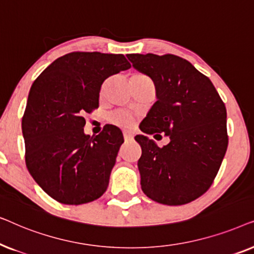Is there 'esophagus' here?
Masks as SVG:
<instances>
[{
  "label": "esophagus",
  "mask_w": 254,
  "mask_h": 254,
  "mask_svg": "<svg viewBox=\"0 0 254 254\" xmlns=\"http://www.w3.org/2000/svg\"><path fill=\"white\" fill-rule=\"evenodd\" d=\"M133 137H134V135H133V133H131V131L124 130V138H125V141L133 140Z\"/></svg>",
  "instance_id": "esophagus-1"
}]
</instances>
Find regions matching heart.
<instances>
[{
  "label": "heart",
  "instance_id": "1",
  "mask_svg": "<svg viewBox=\"0 0 254 254\" xmlns=\"http://www.w3.org/2000/svg\"><path fill=\"white\" fill-rule=\"evenodd\" d=\"M110 120H111V123L117 125V126H120L124 128L131 126V124H133V121H134L133 117H131L130 114L127 112H116V113L111 114Z\"/></svg>",
  "mask_w": 254,
  "mask_h": 254
}]
</instances>
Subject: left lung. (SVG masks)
Segmentation results:
<instances>
[{
	"instance_id": "left-lung-1",
	"label": "left lung",
	"mask_w": 254,
	"mask_h": 254,
	"mask_svg": "<svg viewBox=\"0 0 254 254\" xmlns=\"http://www.w3.org/2000/svg\"><path fill=\"white\" fill-rule=\"evenodd\" d=\"M127 58L156 89L157 102L142 131L170 138L159 148L145 135L135 137L142 149L137 162L142 190L168 206L189 203L209 189L227 151L224 103L210 79L185 59L151 53Z\"/></svg>"
}]
</instances>
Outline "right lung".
<instances>
[{
    "label": "right lung",
    "mask_w": 254,
    "mask_h": 254,
    "mask_svg": "<svg viewBox=\"0 0 254 254\" xmlns=\"http://www.w3.org/2000/svg\"><path fill=\"white\" fill-rule=\"evenodd\" d=\"M129 68L123 54L72 52L52 62L31 86L22 120L26 166L59 202H91L109 186L123 133L111 125L86 135L83 116L99 106L104 81Z\"/></svg>",
    "instance_id": "1"
}]
</instances>
